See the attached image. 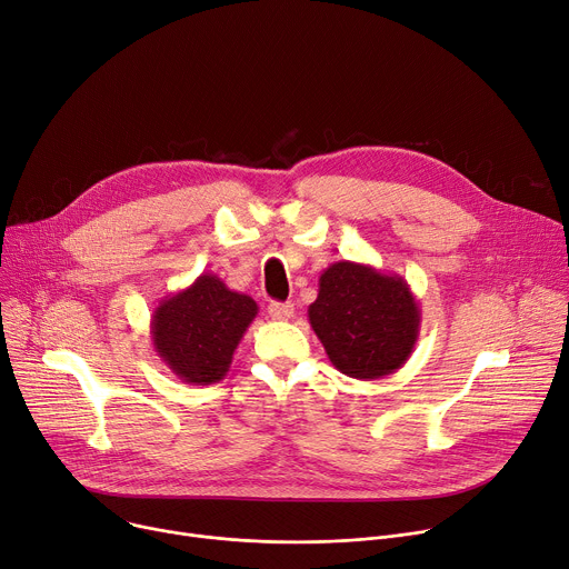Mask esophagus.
Listing matches in <instances>:
<instances>
[{"mask_svg":"<svg viewBox=\"0 0 569 569\" xmlns=\"http://www.w3.org/2000/svg\"><path fill=\"white\" fill-rule=\"evenodd\" d=\"M268 313L272 320H290L292 313H295V307L290 305V301H272V305L268 307Z\"/></svg>","mask_w":569,"mask_h":569,"instance_id":"1","label":"esophagus"}]
</instances>
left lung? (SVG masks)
<instances>
[{
	"label": "left lung",
	"mask_w": 569,
	"mask_h": 569,
	"mask_svg": "<svg viewBox=\"0 0 569 569\" xmlns=\"http://www.w3.org/2000/svg\"><path fill=\"white\" fill-rule=\"evenodd\" d=\"M318 286L309 322L340 372L368 382L402 368L421 331L419 301L402 277L338 260Z\"/></svg>",
	"instance_id": "left-lung-1"
}]
</instances>
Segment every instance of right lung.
<instances>
[{
  "label": "right lung",
  "instance_id": "right-lung-1",
  "mask_svg": "<svg viewBox=\"0 0 569 569\" xmlns=\"http://www.w3.org/2000/svg\"><path fill=\"white\" fill-rule=\"evenodd\" d=\"M258 305L226 286L217 274L203 272L164 299L150 316V338L158 357L187 385H214L231 368L233 355Z\"/></svg>",
  "mask_w": 569,
  "mask_h": 569
}]
</instances>
